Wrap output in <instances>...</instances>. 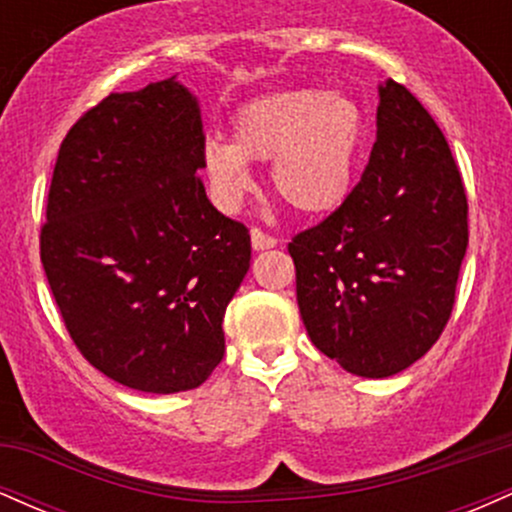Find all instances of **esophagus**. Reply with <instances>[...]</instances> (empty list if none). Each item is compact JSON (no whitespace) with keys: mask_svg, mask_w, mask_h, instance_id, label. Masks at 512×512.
Wrapping results in <instances>:
<instances>
[{"mask_svg":"<svg viewBox=\"0 0 512 512\" xmlns=\"http://www.w3.org/2000/svg\"><path fill=\"white\" fill-rule=\"evenodd\" d=\"M250 240H252V250H269V248H276V238L267 236V233L260 231V228H252V231H250Z\"/></svg>","mask_w":512,"mask_h":512,"instance_id":"1","label":"esophagus"}]
</instances>
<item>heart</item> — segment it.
<instances>
[{
    "label": "heart",
    "mask_w": 512,
    "mask_h": 512,
    "mask_svg": "<svg viewBox=\"0 0 512 512\" xmlns=\"http://www.w3.org/2000/svg\"><path fill=\"white\" fill-rule=\"evenodd\" d=\"M368 139V115L342 91H281L245 103L233 117V144L209 139L202 173L211 202L238 214L255 187L250 163L272 161V187L293 209L325 216L349 199Z\"/></svg>",
    "instance_id": "b5f03b06"
}]
</instances>
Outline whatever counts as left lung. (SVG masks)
I'll list each match as a JSON object with an SVG mask.
<instances>
[{
    "label": "left lung",
    "mask_w": 512,
    "mask_h": 512,
    "mask_svg": "<svg viewBox=\"0 0 512 512\" xmlns=\"http://www.w3.org/2000/svg\"><path fill=\"white\" fill-rule=\"evenodd\" d=\"M378 96L361 182L289 243L310 342L361 378L402 373L436 344L469 240L467 195L440 127L392 79Z\"/></svg>",
    "instance_id": "8db88e82"
}]
</instances>
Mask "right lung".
Instances as JSON below:
<instances>
[{
    "mask_svg": "<svg viewBox=\"0 0 512 512\" xmlns=\"http://www.w3.org/2000/svg\"><path fill=\"white\" fill-rule=\"evenodd\" d=\"M202 110L178 76L110 93L57 154L40 260L74 344L115 383L195 390L226 351L250 233L207 199Z\"/></svg>",
    "mask_w": 512,
    "mask_h": 512,
    "instance_id": "obj_1",
    "label": "right lung"
}]
</instances>
